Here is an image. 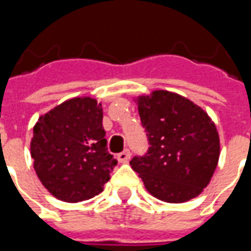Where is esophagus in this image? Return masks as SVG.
Listing matches in <instances>:
<instances>
[{
	"instance_id": "obj_1",
	"label": "esophagus",
	"mask_w": 251,
	"mask_h": 251,
	"mask_svg": "<svg viewBox=\"0 0 251 251\" xmlns=\"http://www.w3.org/2000/svg\"><path fill=\"white\" fill-rule=\"evenodd\" d=\"M130 151L129 149H125L124 152H121L118 154V160H120V163H127L129 160H130Z\"/></svg>"
}]
</instances>
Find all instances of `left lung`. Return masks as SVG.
Returning <instances> with one entry per match:
<instances>
[{"mask_svg":"<svg viewBox=\"0 0 251 251\" xmlns=\"http://www.w3.org/2000/svg\"><path fill=\"white\" fill-rule=\"evenodd\" d=\"M151 147L130 165L154 198L183 203L201 194L215 172L221 145L215 124L179 94L156 90L137 98Z\"/></svg>","mask_w":251,"mask_h":251,"instance_id":"obj_1","label":"left lung"}]
</instances>
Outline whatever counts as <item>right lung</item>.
Instances as JSON below:
<instances>
[{
    "instance_id": "1",
    "label": "right lung",
    "mask_w": 251,
    "mask_h": 251,
    "mask_svg": "<svg viewBox=\"0 0 251 251\" xmlns=\"http://www.w3.org/2000/svg\"><path fill=\"white\" fill-rule=\"evenodd\" d=\"M102 104L90 97L68 99L41 115L30 156L43 185L55 198L77 203L103 191L117 160L107 151Z\"/></svg>"
}]
</instances>
